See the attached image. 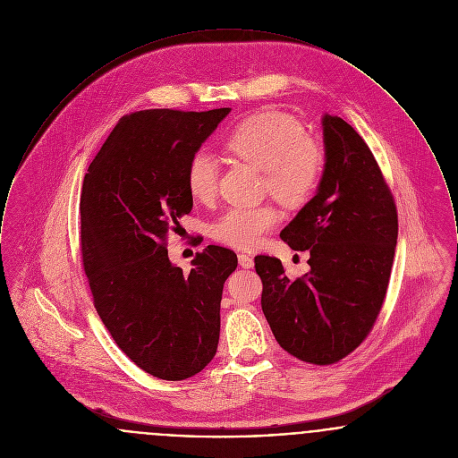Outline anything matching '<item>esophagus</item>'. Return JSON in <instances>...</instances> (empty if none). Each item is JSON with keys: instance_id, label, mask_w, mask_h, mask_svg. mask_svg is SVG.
Returning <instances> with one entry per match:
<instances>
[{"instance_id": "obj_1", "label": "esophagus", "mask_w": 458, "mask_h": 458, "mask_svg": "<svg viewBox=\"0 0 458 458\" xmlns=\"http://www.w3.org/2000/svg\"><path fill=\"white\" fill-rule=\"evenodd\" d=\"M238 262H240L242 268H251L253 267V259L250 255H244V253L238 255Z\"/></svg>"}]
</instances>
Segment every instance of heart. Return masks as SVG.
<instances>
[{"instance_id": "b5f03b06", "label": "heart", "mask_w": 458, "mask_h": 458, "mask_svg": "<svg viewBox=\"0 0 458 458\" xmlns=\"http://www.w3.org/2000/svg\"><path fill=\"white\" fill-rule=\"evenodd\" d=\"M225 151L264 172L265 190L286 207L303 205L317 190L324 151L305 134L300 122L283 112H262L248 117L224 136ZM218 165L207 151L188 162L186 186L194 199L208 203L217 194ZM279 222L270 205L231 207L212 224L214 240L233 248H255Z\"/></svg>"}]
</instances>
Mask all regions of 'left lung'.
Segmentation results:
<instances>
[{"mask_svg":"<svg viewBox=\"0 0 458 458\" xmlns=\"http://www.w3.org/2000/svg\"><path fill=\"white\" fill-rule=\"evenodd\" d=\"M326 164L317 193L281 231L310 251V272L289 281L279 259L259 255L262 310L277 343L300 360L329 365L370 333L385 301L398 214L372 151L341 117H322Z\"/></svg>","mask_w":458,"mask_h":458,"instance_id":"left-lung-1","label":"left lung"}]
</instances>
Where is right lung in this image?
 Segmentation results:
<instances>
[{
  "label": "right lung",
  "mask_w": 458,
  "mask_h": 458,
  "mask_svg": "<svg viewBox=\"0 0 458 458\" xmlns=\"http://www.w3.org/2000/svg\"><path fill=\"white\" fill-rule=\"evenodd\" d=\"M229 112L125 115L84 175L81 253L98 315L122 352L158 379H188L217 352L222 289L238 257L208 244L182 272L169 260L167 234L193 208L190 158Z\"/></svg>",
  "instance_id": "add662e5"
}]
</instances>
